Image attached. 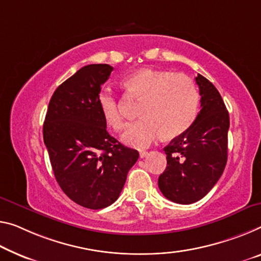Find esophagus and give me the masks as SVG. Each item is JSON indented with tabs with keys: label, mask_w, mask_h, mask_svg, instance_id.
<instances>
[{
	"label": "esophagus",
	"mask_w": 261,
	"mask_h": 261,
	"mask_svg": "<svg viewBox=\"0 0 261 261\" xmlns=\"http://www.w3.org/2000/svg\"><path fill=\"white\" fill-rule=\"evenodd\" d=\"M147 156H148V151H140V158L141 159L147 158Z\"/></svg>",
	"instance_id": "1"
}]
</instances>
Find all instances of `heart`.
I'll use <instances>...</instances> for the list:
<instances>
[{"instance_id": "b5f03b06", "label": "heart", "mask_w": 261, "mask_h": 261, "mask_svg": "<svg viewBox=\"0 0 261 261\" xmlns=\"http://www.w3.org/2000/svg\"><path fill=\"white\" fill-rule=\"evenodd\" d=\"M128 94L143 99L141 119L128 125L122 141L135 148H147L163 135L174 139L192 126L199 112L200 95L191 78L168 71L142 69L122 82ZM98 105L105 121L114 129L125 126L120 101L111 87H102Z\"/></svg>"}]
</instances>
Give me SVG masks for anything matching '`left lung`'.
Wrapping results in <instances>:
<instances>
[{
    "label": "left lung",
    "instance_id": "left-lung-1",
    "mask_svg": "<svg viewBox=\"0 0 261 261\" xmlns=\"http://www.w3.org/2000/svg\"><path fill=\"white\" fill-rule=\"evenodd\" d=\"M200 111L192 126L172 139L164 153L167 168L159 177V188L171 202L191 204L209 192L225 169L230 118L218 90L202 74Z\"/></svg>",
    "mask_w": 261,
    "mask_h": 261
}]
</instances>
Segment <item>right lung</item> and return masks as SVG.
Instances as JSON below:
<instances>
[{
    "label": "right lung",
    "mask_w": 261,
    "mask_h": 261,
    "mask_svg": "<svg viewBox=\"0 0 261 261\" xmlns=\"http://www.w3.org/2000/svg\"><path fill=\"white\" fill-rule=\"evenodd\" d=\"M113 67L91 64L57 87L43 125L55 177L70 199L87 209L114 203L139 151L108 134L98 105L101 85Z\"/></svg>",
    "instance_id": "1"
}]
</instances>
